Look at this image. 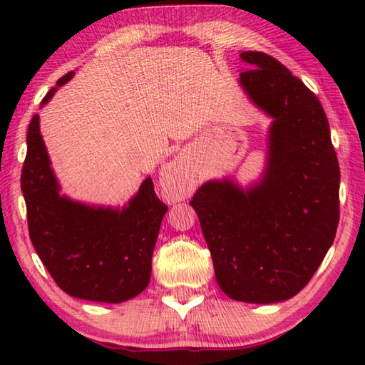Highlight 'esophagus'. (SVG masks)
Masks as SVG:
<instances>
[{
    "mask_svg": "<svg viewBox=\"0 0 365 365\" xmlns=\"http://www.w3.org/2000/svg\"><path fill=\"white\" fill-rule=\"evenodd\" d=\"M160 177H163V182H165L177 188V195L180 197L187 196L191 188H193V175L185 169V165L180 163V160H172V163H168L160 170Z\"/></svg>",
    "mask_w": 365,
    "mask_h": 365,
    "instance_id": "obj_1",
    "label": "esophagus"
}]
</instances>
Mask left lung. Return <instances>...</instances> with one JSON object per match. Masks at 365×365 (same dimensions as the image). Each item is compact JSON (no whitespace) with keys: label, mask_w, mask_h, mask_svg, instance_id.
Listing matches in <instances>:
<instances>
[{"label":"left lung","mask_w":365,"mask_h":365,"mask_svg":"<svg viewBox=\"0 0 365 365\" xmlns=\"http://www.w3.org/2000/svg\"><path fill=\"white\" fill-rule=\"evenodd\" d=\"M240 85L272 117L267 164L259 182L201 185L190 201L228 298L282 302L304 288L335 240L339 168L317 96L275 58L240 54Z\"/></svg>","instance_id":"8db88e82"}]
</instances>
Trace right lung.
I'll return each mask as SVG.
<instances>
[{
    "instance_id": "obj_1",
    "label": "right lung",
    "mask_w": 365,
    "mask_h": 365,
    "mask_svg": "<svg viewBox=\"0 0 365 365\" xmlns=\"http://www.w3.org/2000/svg\"><path fill=\"white\" fill-rule=\"evenodd\" d=\"M73 72L61 77L43 98L51 100ZM21 188L27 206L29 233L36 255L58 287L73 298L123 302L135 298L151 279V257L168 206L154 193L151 177L120 207L90 206L61 195L35 114L27 132V156Z\"/></svg>"
}]
</instances>
